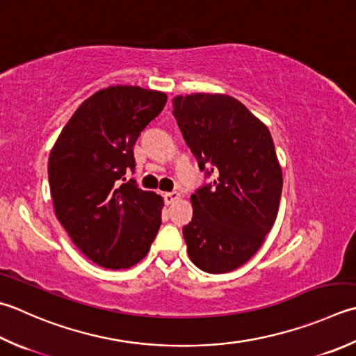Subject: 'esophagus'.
Instances as JSON below:
<instances>
[{"label":"esophagus","instance_id":"34e87169","mask_svg":"<svg viewBox=\"0 0 356 356\" xmlns=\"http://www.w3.org/2000/svg\"><path fill=\"white\" fill-rule=\"evenodd\" d=\"M163 199H165V204L166 205H171L174 202L180 199V194L177 191H171V193H165L163 194Z\"/></svg>","mask_w":356,"mask_h":356}]
</instances>
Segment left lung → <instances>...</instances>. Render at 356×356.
I'll list each match as a JSON object with an SVG mask.
<instances>
[{
    "label": "left lung",
    "mask_w": 356,
    "mask_h": 356,
    "mask_svg": "<svg viewBox=\"0 0 356 356\" xmlns=\"http://www.w3.org/2000/svg\"><path fill=\"white\" fill-rule=\"evenodd\" d=\"M180 131L199 168L214 177L194 194L184 227L190 259L207 273H228L252 257L273 227L282 171L268 128L224 94L177 95Z\"/></svg>",
    "instance_id": "left-lung-1"
}]
</instances>
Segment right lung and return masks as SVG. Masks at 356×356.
Masks as SVG:
<instances>
[{"instance_id": "right-lung-1", "label": "right lung", "mask_w": 356, "mask_h": 356, "mask_svg": "<svg viewBox=\"0 0 356 356\" xmlns=\"http://www.w3.org/2000/svg\"><path fill=\"white\" fill-rule=\"evenodd\" d=\"M166 94L138 86L102 89L75 111L49 157V185L61 225L97 266L129 268L149 252L163 200L134 179V145L162 113Z\"/></svg>"}]
</instances>
